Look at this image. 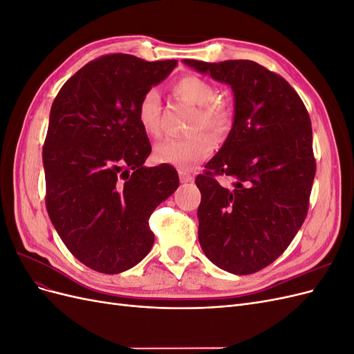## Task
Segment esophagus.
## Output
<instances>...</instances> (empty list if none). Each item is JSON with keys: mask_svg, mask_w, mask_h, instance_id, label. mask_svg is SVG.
<instances>
[{"mask_svg": "<svg viewBox=\"0 0 354 354\" xmlns=\"http://www.w3.org/2000/svg\"><path fill=\"white\" fill-rule=\"evenodd\" d=\"M178 177H180L181 183H189V181L194 180V176H192L189 171H185V169H180L178 171Z\"/></svg>", "mask_w": 354, "mask_h": 354, "instance_id": "34e87169", "label": "esophagus"}]
</instances>
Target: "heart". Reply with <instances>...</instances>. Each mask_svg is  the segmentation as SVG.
Segmentation results:
<instances>
[{
	"mask_svg": "<svg viewBox=\"0 0 354 354\" xmlns=\"http://www.w3.org/2000/svg\"><path fill=\"white\" fill-rule=\"evenodd\" d=\"M171 93L177 99L196 106V113L192 121L194 131L208 129L214 137L223 138L232 130L234 118L232 104L226 100L216 99L217 88L205 78L186 75L171 84ZM136 115L137 122L146 136H160V102L155 90H149L142 95ZM210 135L199 132L189 137L167 138L155 146L153 158L158 164L192 169L211 156L216 149V142Z\"/></svg>",
	"mask_w": 354,
	"mask_h": 354,
	"instance_id": "b5f03b06",
	"label": "heart"
}]
</instances>
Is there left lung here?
<instances>
[{"label":"left lung","mask_w":354,"mask_h":354,"mask_svg":"<svg viewBox=\"0 0 354 354\" xmlns=\"http://www.w3.org/2000/svg\"><path fill=\"white\" fill-rule=\"evenodd\" d=\"M183 62L234 94L232 130L195 180L199 243L220 269L251 274L272 264L304 223L316 174L312 122L291 85L259 63ZM217 175L230 176L232 187Z\"/></svg>","instance_id":"left-lung-1"}]
</instances>
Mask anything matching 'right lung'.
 Masks as SVG:
<instances>
[{
    "mask_svg": "<svg viewBox=\"0 0 354 354\" xmlns=\"http://www.w3.org/2000/svg\"><path fill=\"white\" fill-rule=\"evenodd\" d=\"M177 60L106 55L60 88L42 147L46 207L75 259L115 274L151 251L149 217L178 187L169 165L146 168L152 147L137 122V104Z\"/></svg>",
    "mask_w": 354,
    "mask_h": 354,
    "instance_id": "1",
    "label": "right lung"
}]
</instances>
